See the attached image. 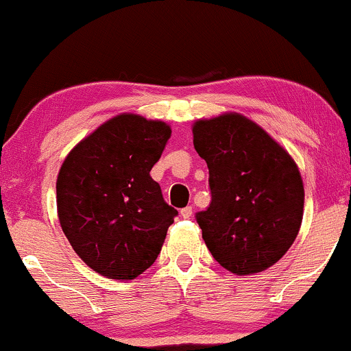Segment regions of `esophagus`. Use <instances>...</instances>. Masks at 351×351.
<instances>
[{
  "label": "esophagus",
  "mask_w": 351,
  "mask_h": 351,
  "mask_svg": "<svg viewBox=\"0 0 351 351\" xmlns=\"http://www.w3.org/2000/svg\"><path fill=\"white\" fill-rule=\"evenodd\" d=\"M191 216H192V207L191 206L182 207V209H180V217H184V219H189Z\"/></svg>",
  "instance_id": "34e87169"
}]
</instances>
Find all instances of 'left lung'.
Returning <instances> with one entry per match:
<instances>
[{"label": "left lung", "mask_w": 351, "mask_h": 351, "mask_svg": "<svg viewBox=\"0 0 351 351\" xmlns=\"http://www.w3.org/2000/svg\"><path fill=\"white\" fill-rule=\"evenodd\" d=\"M209 169L210 204L195 214L210 254L234 274L265 271L291 247L304 189L288 152L246 117L224 114L192 127Z\"/></svg>", "instance_id": "1"}]
</instances>
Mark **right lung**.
<instances>
[{"instance_id": "1", "label": "right lung", "mask_w": 351, "mask_h": 351, "mask_svg": "<svg viewBox=\"0 0 351 351\" xmlns=\"http://www.w3.org/2000/svg\"><path fill=\"white\" fill-rule=\"evenodd\" d=\"M159 120L122 114L66 156L56 179L58 219L86 266L134 280L159 256L177 210L150 177L171 137Z\"/></svg>"}]
</instances>
